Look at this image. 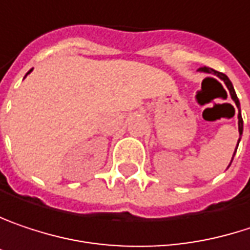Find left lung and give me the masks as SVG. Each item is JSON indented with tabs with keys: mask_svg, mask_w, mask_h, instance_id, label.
Returning <instances> with one entry per match:
<instances>
[{
	"mask_svg": "<svg viewBox=\"0 0 250 250\" xmlns=\"http://www.w3.org/2000/svg\"><path fill=\"white\" fill-rule=\"evenodd\" d=\"M199 70H202V72H206V73H213V75H216L217 78H220L223 82H225V84L228 86V89H229V93H230V96H232V99L234 101V104H236V106L239 108V115H237V119H239V134L242 135V131H243V119H242V115H240V104H239V99H237V96H236V92H234L233 89V84H232V82L229 80V78L225 75V73H220V72H217V70H213V69H210V67H200ZM240 141V138H239ZM239 144V142H237ZM237 149V148H236ZM236 152V151H234ZM234 157V154H233ZM233 160V158H232ZM232 163V161H230Z\"/></svg>",
	"mask_w": 250,
	"mask_h": 250,
	"instance_id": "1",
	"label": "left lung"
}]
</instances>
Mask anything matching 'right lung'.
Masks as SVG:
<instances>
[{
	"label": "right lung",
	"instance_id": "right-lung-1",
	"mask_svg": "<svg viewBox=\"0 0 250 250\" xmlns=\"http://www.w3.org/2000/svg\"><path fill=\"white\" fill-rule=\"evenodd\" d=\"M30 72H31V70H30ZM30 72H28V73H30ZM28 73H27V75H28ZM27 75H25V76H27Z\"/></svg>",
	"mask_w": 250,
	"mask_h": 250
}]
</instances>
